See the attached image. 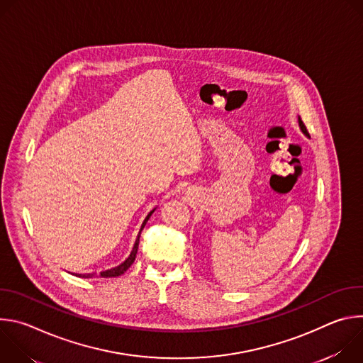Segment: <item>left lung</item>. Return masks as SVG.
Returning a JSON list of instances; mask_svg holds the SVG:
<instances>
[{
	"mask_svg": "<svg viewBox=\"0 0 363 363\" xmlns=\"http://www.w3.org/2000/svg\"><path fill=\"white\" fill-rule=\"evenodd\" d=\"M298 126H300V129H301V132L304 133V135H307V129H306V126H304V123L301 122V119L298 118Z\"/></svg>",
	"mask_w": 363,
	"mask_h": 363,
	"instance_id": "1",
	"label": "left lung"
}]
</instances>
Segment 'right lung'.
Returning a JSON list of instances; mask_svg holds the SVG:
<instances>
[{
	"label": "right lung",
	"mask_w": 363,
	"mask_h": 363,
	"mask_svg": "<svg viewBox=\"0 0 363 363\" xmlns=\"http://www.w3.org/2000/svg\"><path fill=\"white\" fill-rule=\"evenodd\" d=\"M157 210V208H153L147 216H146V218H145V221L142 223V227H140V230H139V234H138V238H136V241H135V245H133V248H132V251H130V254H129V257L126 258V260L122 263V264H119L118 267H113V269H109V270H105V272H100V277H118V276H121V274H123L132 264H133V262H135V258H136V252H138V245H139V237H140V233H142V230H143V227L146 225V223H147V220L150 218V216L153 214V211ZM74 276H77V277H82V279H91V277H94L96 276V273H86V274H74Z\"/></svg>",
	"instance_id": "right-lung-1"
}]
</instances>
